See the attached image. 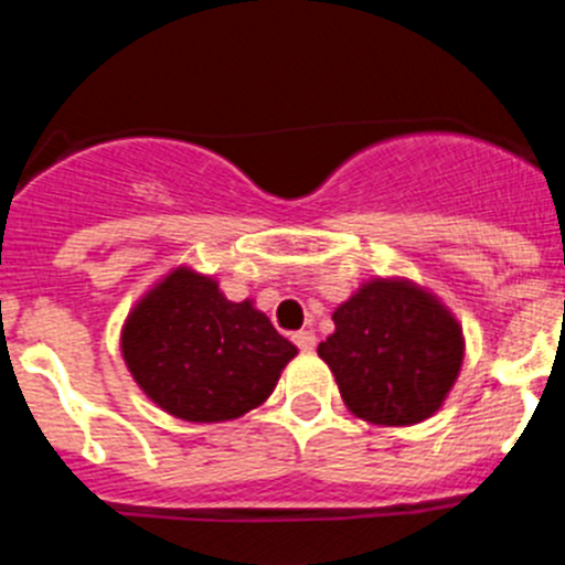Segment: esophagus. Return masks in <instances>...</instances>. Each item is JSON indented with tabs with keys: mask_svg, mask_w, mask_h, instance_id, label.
Segmentation results:
<instances>
[{
	"mask_svg": "<svg viewBox=\"0 0 565 565\" xmlns=\"http://www.w3.org/2000/svg\"><path fill=\"white\" fill-rule=\"evenodd\" d=\"M294 344H297V348H299V351H313V348H317V337H313V333L311 331H297V333H294Z\"/></svg>",
	"mask_w": 565,
	"mask_h": 565,
	"instance_id": "34e87169",
	"label": "esophagus"
}]
</instances>
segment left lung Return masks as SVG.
Listing matches in <instances>:
<instances>
[{
    "label": "left lung",
    "mask_w": 565,
    "mask_h": 565,
    "mask_svg": "<svg viewBox=\"0 0 565 565\" xmlns=\"http://www.w3.org/2000/svg\"><path fill=\"white\" fill-rule=\"evenodd\" d=\"M317 353L353 416L411 427L438 411L463 362L458 319L411 279H371L333 311Z\"/></svg>",
    "instance_id": "left-lung-1"
}]
</instances>
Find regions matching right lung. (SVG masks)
Masks as SVG:
<instances>
[{
    "label": "right lung",
    "mask_w": 565,
    "mask_h": 565,
    "mask_svg": "<svg viewBox=\"0 0 565 565\" xmlns=\"http://www.w3.org/2000/svg\"><path fill=\"white\" fill-rule=\"evenodd\" d=\"M121 353L143 393L183 422H232L271 396L297 348L252 299L181 266L129 311Z\"/></svg>",
    "instance_id": "right-lung-1"
}]
</instances>
